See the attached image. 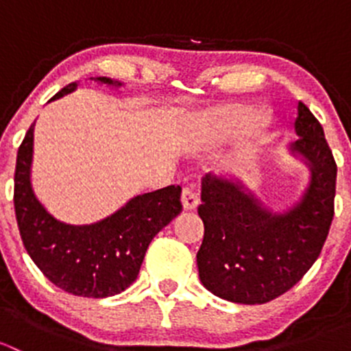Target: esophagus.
Here are the masks:
<instances>
[{
	"instance_id": "esophagus-1",
	"label": "esophagus",
	"mask_w": 351,
	"mask_h": 351,
	"mask_svg": "<svg viewBox=\"0 0 351 351\" xmlns=\"http://www.w3.org/2000/svg\"><path fill=\"white\" fill-rule=\"evenodd\" d=\"M182 204L185 210H193V208L198 207L200 198H198V193L195 192V189H192V186H185V189L182 190Z\"/></svg>"
}]
</instances>
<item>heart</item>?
Returning <instances> with one entry per match:
<instances>
[{
  "mask_svg": "<svg viewBox=\"0 0 351 351\" xmlns=\"http://www.w3.org/2000/svg\"><path fill=\"white\" fill-rule=\"evenodd\" d=\"M204 120L215 136H226V134L234 132L238 127L243 125V132L247 141L260 139L267 132L268 125H270V119H268L267 113H250V108L243 104L217 105V107L205 113Z\"/></svg>",
  "mask_w": 351,
  "mask_h": 351,
  "instance_id": "1",
  "label": "heart"
}]
</instances>
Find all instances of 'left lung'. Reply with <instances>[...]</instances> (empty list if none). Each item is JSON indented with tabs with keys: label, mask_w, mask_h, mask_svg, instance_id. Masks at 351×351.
<instances>
[{
	"label": "left lung",
	"mask_w": 351,
	"mask_h": 351,
	"mask_svg": "<svg viewBox=\"0 0 351 351\" xmlns=\"http://www.w3.org/2000/svg\"><path fill=\"white\" fill-rule=\"evenodd\" d=\"M299 139L290 153L311 169L300 202L275 214L241 182L202 178L204 241L197 253L198 277L207 290L238 304H265L292 289L319 256L335 215L336 161L324 130L299 101L293 123Z\"/></svg>",
	"instance_id": "1"
}]
</instances>
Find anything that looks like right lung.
<instances>
[{
	"mask_svg": "<svg viewBox=\"0 0 351 351\" xmlns=\"http://www.w3.org/2000/svg\"><path fill=\"white\" fill-rule=\"evenodd\" d=\"M105 84L122 83L91 77ZM71 83L52 100L76 90ZM34 125L19 147L15 168V214L27 253L56 287L73 295L104 297L125 290L137 278L153 238L182 212L175 185L134 197L100 222L71 226L52 217L37 200L30 183Z\"/></svg>",
	"mask_w": 351,
	"mask_h": 351,
	"instance_id": "1",
	"label": "right lung"
}]
</instances>
